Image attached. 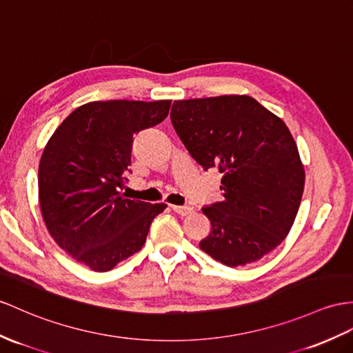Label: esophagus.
Returning <instances> with one entry per match:
<instances>
[{
    "label": "esophagus",
    "instance_id": "obj_1",
    "mask_svg": "<svg viewBox=\"0 0 353 353\" xmlns=\"http://www.w3.org/2000/svg\"><path fill=\"white\" fill-rule=\"evenodd\" d=\"M172 210H174L176 214H179V216H188V214H192L193 212V208L192 206H188V205H172L170 206Z\"/></svg>",
    "mask_w": 353,
    "mask_h": 353
}]
</instances>
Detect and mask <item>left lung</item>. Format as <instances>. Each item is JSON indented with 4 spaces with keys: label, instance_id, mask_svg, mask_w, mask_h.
Masks as SVG:
<instances>
[{
    "label": "left lung",
    "instance_id": "left-lung-1",
    "mask_svg": "<svg viewBox=\"0 0 353 353\" xmlns=\"http://www.w3.org/2000/svg\"><path fill=\"white\" fill-rule=\"evenodd\" d=\"M170 121L190 156L223 175V201L202 208L212 229L199 247L230 268L262 259L288 236L304 192L289 128L248 96L178 100Z\"/></svg>",
    "mask_w": 353,
    "mask_h": 353
}]
</instances>
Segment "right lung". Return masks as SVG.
Wrapping results in <instances>:
<instances>
[{"label": "right lung", "instance_id": "1", "mask_svg": "<svg viewBox=\"0 0 353 353\" xmlns=\"http://www.w3.org/2000/svg\"><path fill=\"white\" fill-rule=\"evenodd\" d=\"M170 100L91 101L50 137L39 166V201L50 236L73 259L106 272L139 252L168 205L127 199L134 134L161 123Z\"/></svg>", "mask_w": 353, "mask_h": 353}]
</instances>
